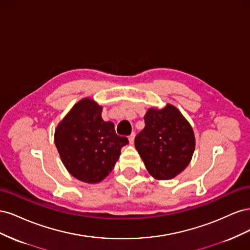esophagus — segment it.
Returning a JSON list of instances; mask_svg holds the SVG:
<instances>
[{
  "label": "esophagus",
  "mask_w": 250,
  "mask_h": 250,
  "mask_svg": "<svg viewBox=\"0 0 250 250\" xmlns=\"http://www.w3.org/2000/svg\"><path fill=\"white\" fill-rule=\"evenodd\" d=\"M134 138H135V133H134V132H132V133L129 135V137H128V140H129V143L131 144V145H132L133 142H134Z\"/></svg>",
  "instance_id": "1"
}]
</instances>
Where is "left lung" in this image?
<instances>
[{
	"mask_svg": "<svg viewBox=\"0 0 250 250\" xmlns=\"http://www.w3.org/2000/svg\"><path fill=\"white\" fill-rule=\"evenodd\" d=\"M145 127L135 137V149L150 175L158 180L177 176L190 164L195 150V134L191 124L174 105L151 107Z\"/></svg>",
	"mask_w": 250,
	"mask_h": 250,
	"instance_id": "left-lung-1",
	"label": "left lung"
}]
</instances>
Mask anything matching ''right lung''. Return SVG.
<instances>
[{"instance_id": "1", "label": "right lung", "mask_w": 250, "mask_h": 250, "mask_svg": "<svg viewBox=\"0 0 250 250\" xmlns=\"http://www.w3.org/2000/svg\"><path fill=\"white\" fill-rule=\"evenodd\" d=\"M102 106L90 98L78 101L60 121L54 143L65 169L86 184L106 178L128 139L119 137L112 122L101 117Z\"/></svg>"}]
</instances>
